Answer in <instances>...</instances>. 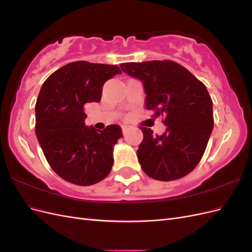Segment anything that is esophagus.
<instances>
[{"instance_id": "34e87169", "label": "esophagus", "mask_w": 252, "mask_h": 252, "mask_svg": "<svg viewBox=\"0 0 252 252\" xmlns=\"http://www.w3.org/2000/svg\"><path fill=\"white\" fill-rule=\"evenodd\" d=\"M122 130H123V133H124V134L127 133V131H128V126H127V125H123V126H122Z\"/></svg>"}]
</instances>
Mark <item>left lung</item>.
Instances as JSON below:
<instances>
[{"instance_id":"left-lung-1","label":"left lung","mask_w":252,"mask_h":252,"mask_svg":"<svg viewBox=\"0 0 252 252\" xmlns=\"http://www.w3.org/2000/svg\"><path fill=\"white\" fill-rule=\"evenodd\" d=\"M142 82L146 109L163 114L166 130L155 135L140 127L143 141L136 151L142 169L158 181L185 177L199 164L213 129L212 101L207 88L186 68L172 61L120 65Z\"/></svg>"}]
</instances>
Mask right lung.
<instances>
[{"label":"right lung","instance_id":"1","mask_svg":"<svg viewBox=\"0 0 252 252\" xmlns=\"http://www.w3.org/2000/svg\"><path fill=\"white\" fill-rule=\"evenodd\" d=\"M121 73L116 65L79 61L44 82L35 104V134L52 170L65 181L89 186L109 174L122 128L86 126L84 105L100 102L105 82Z\"/></svg>","mask_w":252,"mask_h":252}]
</instances>
